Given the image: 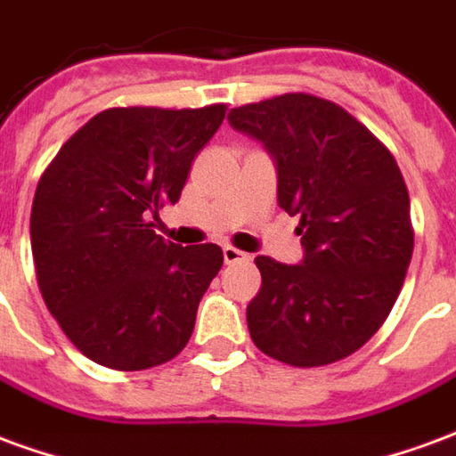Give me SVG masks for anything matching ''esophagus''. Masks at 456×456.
Wrapping results in <instances>:
<instances>
[{
    "mask_svg": "<svg viewBox=\"0 0 456 456\" xmlns=\"http://www.w3.org/2000/svg\"><path fill=\"white\" fill-rule=\"evenodd\" d=\"M222 256H224V264H239V261H248V254L239 251L234 247H224L222 248Z\"/></svg>",
    "mask_w": 456,
    "mask_h": 456,
    "instance_id": "34e87169",
    "label": "esophagus"
}]
</instances>
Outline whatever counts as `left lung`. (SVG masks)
Returning <instances> with one entry per match:
<instances>
[{"mask_svg":"<svg viewBox=\"0 0 456 456\" xmlns=\"http://www.w3.org/2000/svg\"><path fill=\"white\" fill-rule=\"evenodd\" d=\"M273 159L278 205L303 258L258 256L261 290L247 307L258 349L290 366H325L369 342L391 313L412 256L401 168L371 131L335 102L281 94L227 114Z\"/></svg>","mask_w":456,"mask_h":456,"instance_id":"obj_1","label":"left lung"}]
</instances>
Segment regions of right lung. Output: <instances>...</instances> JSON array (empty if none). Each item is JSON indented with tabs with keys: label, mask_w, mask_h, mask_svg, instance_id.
Listing matches in <instances>:
<instances>
[{
	"label": "right lung",
	"mask_w": 456,
	"mask_h": 456,
	"mask_svg": "<svg viewBox=\"0 0 456 456\" xmlns=\"http://www.w3.org/2000/svg\"><path fill=\"white\" fill-rule=\"evenodd\" d=\"M222 119L224 104L107 110L44 173L31 208L38 288L87 359L141 371L188 344L224 256L217 244L166 241L151 219L178 202L195 153Z\"/></svg>",
	"instance_id": "1"
}]
</instances>
